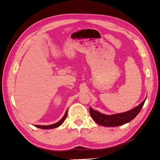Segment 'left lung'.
Wrapping results in <instances>:
<instances>
[{
	"mask_svg": "<svg viewBox=\"0 0 160 160\" xmlns=\"http://www.w3.org/2000/svg\"><path fill=\"white\" fill-rule=\"evenodd\" d=\"M146 99H145L142 103H140L138 106H137L136 108H135L128 111H126V112L111 115L102 114L90 108L89 111L91 117L97 123H98L101 125H103V126H119V125H122L129 122L130 121H132L136 117L139 113V111H141Z\"/></svg>",
	"mask_w": 160,
	"mask_h": 160,
	"instance_id": "obj_1",
	"label": "left lung"
}]
</instances>
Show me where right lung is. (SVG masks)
Segmentation results:
<instances>
[{"mask_svg": "<svg viewBox=\"0 0 160 160\" xmlns=\"http://www.w3.org/2000/svg\"><path fill=\"white\" fill-rule=\"evenodd\" d=\"M67 116V111L65 112V114L64 115L63 117H62V118L59 121V122H58L57 123H56L55 124L49 125H35V126L37 127V128H38L43 129H49L55 128L60 126V125L64 122V121L65 120Z\"/></svg>", "mask_w": 160, "mask_h": 160, "instance_id": "obj_1", "label": "right lung"}]
</instances>
